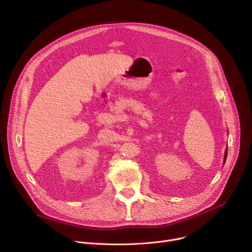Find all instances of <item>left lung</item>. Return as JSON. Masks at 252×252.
<instances>
[{
    "instance_id": "1",
    "label": "left lung",
    "mask_w": 252,
    "mask_h": 252,
    "mask_svg": "<svg viewBox=\"0 0 252 252\" xmlns=\"http://www.w3.org/2000/svg\"><path fill=\"white\" fill-rule=\"evenodd\" d=\"M226 157H227V150H226V152H225V154H224V162H225V160H226Z\"/></svg>"
}]
</instances>
